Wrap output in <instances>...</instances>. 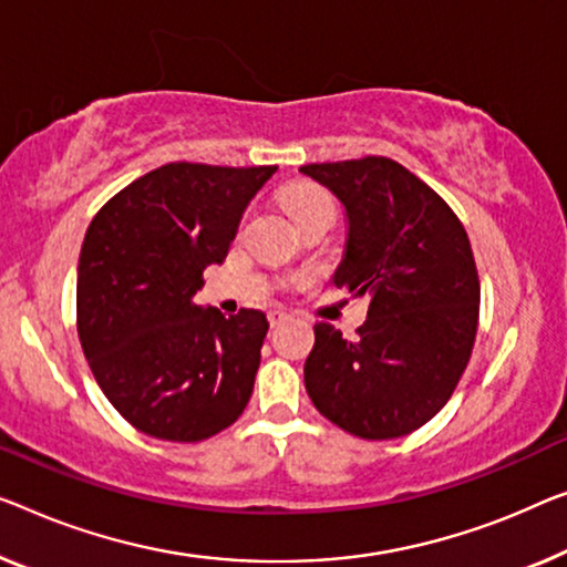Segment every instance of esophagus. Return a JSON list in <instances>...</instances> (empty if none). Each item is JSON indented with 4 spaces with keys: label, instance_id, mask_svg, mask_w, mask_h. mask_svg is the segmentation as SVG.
I'll return each instance as SVG.
<instances>
[{
    "label": "esophagus",
    "instance_id": "1",
    "mask_svg": "<svg viewBox=\"0 0 567 567\" xmlns=\"http://www.w3.org/2000/svg\"><path fill=\"white\" fill-rule=\"evenodd\" d=\"M267 318H269V326H280V323H285V320L287 318H290V316H287V310H280V308H272V310H269L267 312Z\"/></svg>",
    "mask_w": 567,
    "mask_h": 567
}]
</instances>
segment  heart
I'll return each mask as SVG.
<instances>
[{
	"label": "heart",
	"instance_id": "1",
	"mask_svg": "<svg viewBox=\"0 0 567 567\" xmlns=\"http://www.w3.org/2000/svg\"><path fill=\"white\" fill-rule=\"evenodd\" d=\"M282 200L285 206L290 208L292 216L306 214V210H312V208H333L331 196H328L326 190H320L318 185H308V183L287 188Z\"/></svg>",
	"mask_w": 567,
	"mask_h": 567
}]
</instances>
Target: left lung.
<instances>
[{
	"label": "left lung",
	"mask_w": 567,
	"mask_h": 567,
	"mask_svg": "<svg viewBox=\"0 0 567 567\" xmlns=\"http://www.w3.org/2000/svg\"><path fill=\"white\" fill-rule=\"evenodd\" d=\"M346 210L331 282L367 295L349 341L316 323L306 390L320 415L367 441H392L433 420L458 384L478 326L468 234L437 193L390 157L302 165Z\"/></svg>",
	"instance_id": "left-lung-1"
}]
</instances>
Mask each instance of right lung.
I'll return each mask as SVG.
<instances>
[{"mask_svg":"<svg viewBox=\"0 0 567 567\" xmlns=\"http://www.w3.org/2000/svg\"><path fill=\"white\" fill-rule=\"evenodd\" d=\"M277 165L171 163L126 185L79 257V338L101 392L145 435L196 443L247 408L267 336L261 310L198 306L203 269L229 255Z\"/></svg>","mask_w":567,"mask_h":567,"instance_id":"1","label":"right lung"}]
</instances>
